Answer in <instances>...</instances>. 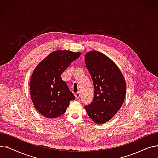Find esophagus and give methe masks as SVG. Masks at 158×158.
<instances>
[{"label":"esophagus","instance_id":"34e87169","mask_svg":"<svg viewBox=\"0 0 158 158\" xmlns=\"http://www.w3.org/2000/svg\"><path fill=\"white\" fill-rule=\"evenodd\" d=\"M75 97H76V98L77 99V98H79V97H80V93L79 92H77V93H76V94H75Z\"/></svg>","mask_w":158,"mask_h":158}]
</instances>
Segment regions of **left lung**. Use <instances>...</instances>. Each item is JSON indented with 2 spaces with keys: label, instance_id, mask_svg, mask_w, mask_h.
Instances as JSON below:
<instances>
[{
  "label": "left lung",
  "instance_id": "left-lung-1",
  "mask_svg": "<svg viewBox=\"0 0 158 158\" xmlns=\"http://www.w3.org/2000/svg\"><path fill=\"white\" fill-rule=\"evenodd\" d=\"M85 57L94 86L93 101L85 106V110L95 123H104L121 108L126 97V82L118 66L105 54L92 51Z\"/></svg>",
  "mask_w": 158,
  "mask_h": 158
}]
</instances>
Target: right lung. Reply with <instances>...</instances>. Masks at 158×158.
Segmentation results:
<instances>
[{"label": "right lung", "instance_id": "add662e5", "mask_svg": "<svg viewBox=\"0 0 158 158\" xmlns=\"http://www.w3.org/2000/svg\"><path fill=\"white\" fill-rule=\"evenodd\" d=\"M81 52L54 51L36 66L30 81L32 102L36 110L47 118L60 117L75 97L61 78L62 73Z\"/></svg>", "mask_w": 158, "mask_h": 158}]
</instances>
